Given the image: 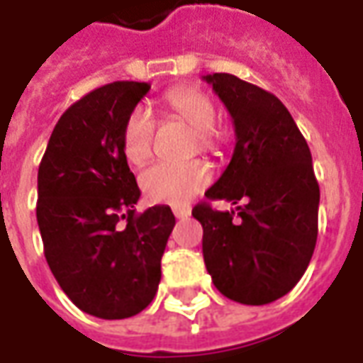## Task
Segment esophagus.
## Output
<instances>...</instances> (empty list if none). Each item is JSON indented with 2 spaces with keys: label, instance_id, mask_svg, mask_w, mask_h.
I'll use <instances>...</instances> for the list:
<instances>
[{
  "label": "esophagus",
  "instance_id": "34e87169",
  "mask_svg": "<svg viewBox=\"0 0 363 363\" xmlns=\"http://www.w3.org/2000/svg\"><path fill=\"white\" fill-rule=\"evenodd\" d=\"M173 213H174V218H179V220H184V218H189V216H190V208H189V206H174Z\"/></svg>",
  "mask_w": 363,
  "mask_h": 363
}]
</instances>
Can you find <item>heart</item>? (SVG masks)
<instances>
[{"mask_svg": "<svg viewBox=\"0 0 363 363\" xmlns=\"http://www.w3.org/2000/svg\"><path fill=\"white\" fill-rule=\"evenodd\" d=\"M163 106L169 116L186 122L196 130L198 145L204 150H216L221 142L216 130L218 108L204 91L196 87H174L163 96ZM157 122L145 108H134L130 112L122 132V151L132 165H143L151 157L153 138ZM210 182V169L202 161L190 163H159L143 171L140 186L151 202L161 204H186Z\"/></svg>", "mask_w": 363, "mask_h": 363, "instance_id": "1", "label": "heart"}]
</instances>
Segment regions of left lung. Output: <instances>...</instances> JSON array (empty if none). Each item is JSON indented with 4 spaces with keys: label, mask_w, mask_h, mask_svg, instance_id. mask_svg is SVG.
I'll use <instances>...</instances> for the list:
<instances>
[{
    "label": "left lung",
    "mask_w": 363,
    "mask_h": 363,
    "mask_svg": "<svg viewBox=\"0 0 363 363\" xmlns=\"http://www.w3.org/2000/svg\"><path fill=\"white\" fill-rule=\"evenodd\" d=\"M202 79L235 126L231 161L206 196L245 202L231 212L194 206L206 268L237 303H272L301 280L317 243L320 192L311 151L278 96L231 74Z\"/></svg>",
    "instance_id": "8db88e82"
}]
</instances>
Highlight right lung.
Instances as JSON below:
<instances>
[{"label":"right lung","mask_w":363,"mask_h":363,"mask_svg":"<svg viewBox=\"0 0 363 363\" xmlns=\"http://www.w3.org/2000/svg\"><path fill=\"white\" fill-rule=\"evenodd\" d=\"M150 83L114 82L72 104L38 167L36 221L60 288L99 319H128L153 301L174 228L169 206L135 213L140 189L122 151L130 112Z\"/></svg>","instance_id":"1"}]
</instances>
